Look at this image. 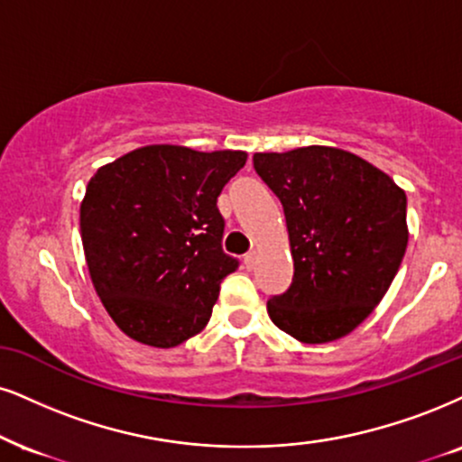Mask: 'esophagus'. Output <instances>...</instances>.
Segmentation results:
<instances>
[{
  "label": "esophagus",
  "instance_id": "1",
  "mask_svg": "<svg viewBox=\"0 0 462 462\" xmlns=\"http://www.w3.org/2000/svg\"><path fill=\"white\" fill-rule=\"evenodd\" d=\"M254 261H257V253H254V250H253V253H246V254H244V265H246L248 270H253V267H254Z\"/></svg>",
  "mask_w": 462,
  "mask_h": 462
}]
</instances>
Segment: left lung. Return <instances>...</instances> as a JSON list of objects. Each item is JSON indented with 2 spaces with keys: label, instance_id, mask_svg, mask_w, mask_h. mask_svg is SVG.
Masks as SVG:
<instances>
[{
  "label": "left lung",
  "instance_id": "1",
  "mask_svg": "<svg viewBox=\"0 0 462 462\" xmlns=\"http://www.w3.org/2000/svg\"><path fill=\"white\" fill-rule=\"evenodd\" d=\"M281 199L293 257L291 287L267 315L300 343H332L379 304L407 250V195L390 175L338 147L253 156Z\"/></svg>",
  "mask_w": 462,
  "mask_h": 462
}]
</instances>
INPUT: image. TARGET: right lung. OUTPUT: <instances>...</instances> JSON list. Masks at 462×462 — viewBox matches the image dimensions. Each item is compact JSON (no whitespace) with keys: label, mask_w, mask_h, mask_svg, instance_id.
Segmentation results:
<instances>
[{"label":"right lung","mask_w":462,"mask_h":462,"mask_svg":"<svg viewBox=\"0 0 462 462\" xmlns=\"http://www.w3.org/2000/svg\"><path fill=\"white\" fill-rule=\"evenodd\" d=\"M246 158L147 145L89 180L85 261L106 312L136 343L171 349L208 326L222 278L240 265L222 250L216 201Z\"/></svg>","instance_id":"right-lung-1"}]
</instances>
